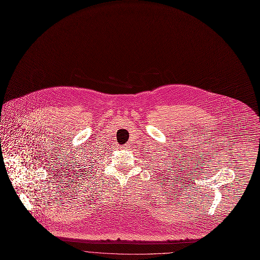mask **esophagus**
<instances>
[{
    "instance_id": "34e87169",
    "label": "esophagus",
    "mask_w": 260,
    "mask_h": 260,
    "mask_svg": "<svg viewBox=\"0 0 260 260\" xmlns=\"http://www.w3.org/2000/svg\"><path fill=\"white\" fill-rule=\"evenodd\" d=\"M124 148H125V149H126V148H129V145H128V144H126V145L124 146Z\"/></svg>"
}]
</instances>
